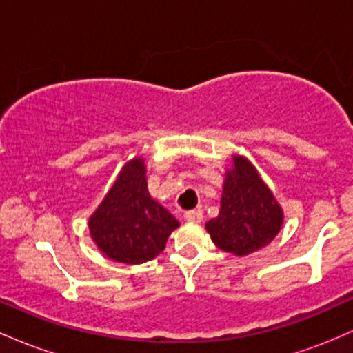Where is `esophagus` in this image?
Listing matches in <instances>:
<instances>
[{"label":"esophagus","instance_id":"34e87169","mask_svg":"<svg viewBox=\"0 0 353 353\" xmlns=\"http://www.w3.org/2000/svg\"><path fill=\"white\" fill-rule=\"evenodd\" d=\"M184 219L188 222H194V224H199L202 221V212L201 210H188V212L184 214Z\"/></svg>","mask_w":353,"mask_h":353}]
</instances>
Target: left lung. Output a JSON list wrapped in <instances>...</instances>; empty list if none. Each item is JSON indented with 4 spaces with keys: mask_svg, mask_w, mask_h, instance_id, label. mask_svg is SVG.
I'll return each mask as SVG.
<instances>
[{
    "mask_svg": "<svg viewBox=\"0 0 353 353\" xmlns=\"http://www.w3.org/2000/svg\"><path fill=\"white\" fill-rule=\"evenodd\" d=\"M283 210L255 165L232 154L225 169L219 216L205 222L210 239L224 252L237 257L257 252L281 232Z\"/></svg>",
    "mask_w": 353,
    "mask_h": 353,
    "instance_id": "1",
    "label": "left lung"
}]
</instances>
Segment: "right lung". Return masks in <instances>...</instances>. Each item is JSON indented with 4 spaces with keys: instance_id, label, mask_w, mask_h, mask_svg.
Masks as SVG:
<instances>
[{
    "instance_id": "right-lung-1",
    "label": "right lung",
    "mask_w": 353,
    "mask_h": 353,
    "mask_svg": "<svg viewBox=\"0 0 353 353\" xmlns=\"http://www.w3.org/2000/svg\"><path fill=\"white\" fill-rule=\"evenodd\" d=\"M88 225L92 242L108 259L136 265L163 252L171 232L181 224L151 197L145 163L136 156L123 165Z\"/></svg>"
}]
</instances>
